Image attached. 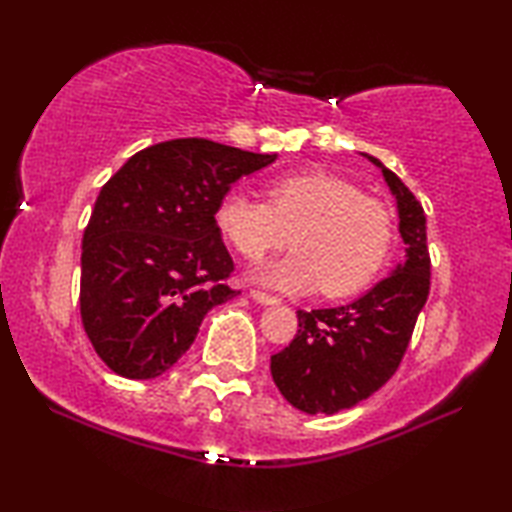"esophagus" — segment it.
I'll return each mask as SVG.
<instances>
[{
  "instance_id": "esophagus-1",
  "label": "esophagus",
  "mask_w": 512,
  "mask_h": 512,
  "mask_svg": "<svg viewBox=\"0 0 512 512\" xmlns=\"http://www.w3.org/2000/svg\"><path fill=\"white\" fill-rule=\"evenodd\" d=\"M250 298H253L255 302H259V305H277V300L275 296H268V293H264V291H250Z\"/></svg>"
}]
</instances>
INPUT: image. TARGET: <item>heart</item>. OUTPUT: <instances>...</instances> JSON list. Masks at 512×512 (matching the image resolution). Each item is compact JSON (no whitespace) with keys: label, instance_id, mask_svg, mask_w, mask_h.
I'll return each mask as SVG.
<instances>
[{"label":"heart","instance_id":"obj_1","mask_svg":"<svg viewBox=\"0 0 512 512\" xmlns=\"http://www.w3.org/2000/svg\"><path fill=\"white\" fill-rule=\"evenodd\" d=\"M214 223L250 262L282 248L291 235L296 250L257 271L255 280L291 293L320 289L327 298L366 289L393 241L391 212L325 171L273 178L266 185V203L244 192L225 194L216 205Z\"/></svg>","mask_w":512,"mask_h":512}]
</instances>
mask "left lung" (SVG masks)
<instances>
[{
  "label": "left lung",
  "mask_w": 512,
  "mask_h": 512,
  "mask_svg": "<svg viewBox=\"0 0 512 512\" xmlns=\"http://www.w3.org/2000/svg\"><path fill=\"white\" fill-rule=\"evenodd\" d=\"M397 201L406 259L366 296L343 307L298 311V334L271 357V375L291 406L309 415L339 413L379 391L409 348L415 320L429 296L427 216L409 187L377 158Z\"/></svg>",
  "instance_id": "1"
}]
</instances>
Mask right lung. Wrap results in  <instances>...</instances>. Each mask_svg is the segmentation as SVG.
Listing matches in <instances>:
<instances>
[{"label":"right lung","instance_id":"obj_1","mask_svg":"<svg viewBox=\"0 0 512 512\" xmlns=\"http://www.w3.org/2000/svg\"><path fill=\"white\" fill-rule=\"evenodd\" d=\"M275 158L187 137L135 153L101 187L83 235L81 318L112 372L160 377L207 311L237 296L214 212L239 178Z\"/></svg>","mask_w":512,"mask_h":512}]
</instances>
